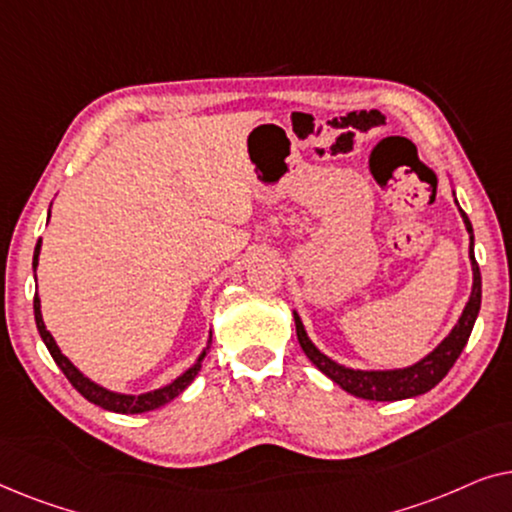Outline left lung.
Wrapping results in <instances>:
<instances>
[{
  "label": "left lung",
  "mask_w": 512,
  "mask_h": 512,
  "mask_svg": "<svg viewBox=\"0 0 512 512\" xmlns=\"http://www.w3.org/2000/svg\"><path fill=\"white\" fill-rule=\"evenodd\" d=\"M466 223V230L471 233V261H473V291L471 298L464 307V314H461L459 324L452 328V333L440 342V345L433 349V352L422 359L415 366L403 368V370H352L340 366L319 352L317 347L312 345L310 338H307L303 324H300L298 314H293L296 319V335L300 347L307 354L314 366H317L321 373L331 377L335 384H340L347 394L366 398V401H401V398H412L419 394H426V391L436 387V384L443 380V377L450 373V368L457 363L459 354L464 352L468 338H471L473 324L478 319L480 312V298H482V279H480V268L478 261L473 256V226L468 221L466 212H461Z\"/></svg>",
  "instance_id": "left-lung-1"
}]
</instances>
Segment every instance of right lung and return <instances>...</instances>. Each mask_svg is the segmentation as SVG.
I'll list each match as a JSON object with an SVG mask.
<instances>
[{"label": "right lung", "instance_id": "right-lung-1", "mask_svg": "<svg viewBox=\"0 0 512 512\" xmlns=\"http://www.w3.org/2000/svg\"><path fill=\"white\" fill-rule=\"evenodd\" d=\"M39 247H41V240L37 242V247H34V268H37V261H39ZM34 321H37V328H39V335L41 340L46 342L48 352H51L53 361L58 363V368L65 373V377L69 382H72V387L79 391V394L86 398V401L100 405L104 410H111V412H118V415H137V412H149V410H156L160 405L170 403L172 398H177L181 391H184L188 384L195 380V375L200 373L202 368V359H205L207 352L200 354V359L193 363V368H188L184 375L177 377L172 384H167L163 389H156V391H149V394H142V396H125V394H114V391H107L102 389L100 384L90 382L86 375H81L79 370L72 366V361L67 359L65 354L60 352L58 345H55L53 335L46 331L44 326V319H41V305H39V298L34 296ZM209 345H212V335H209ZM209 349V347H207Z\"/></svg>", "mask_w": 512, "mask_h": 512}]
</instances>
